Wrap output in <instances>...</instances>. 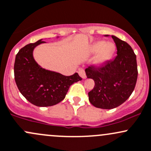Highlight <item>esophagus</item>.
Segmentation results:
<instances>
[{"label":"esophagus","mask_w":151,"mask_h":151,"mask_svg":"<svg viewBox=\"0 0 151 151\" xmlns=\"http://www.w3.org/2000/svg\"><path fill=\"white\" fill-rule=\"evenodd\" d=\"M78 73H79V74H80V76L81 77H82V78H83V79L86 78V74H85V71L83 69H79Z\"/></svg>","instance_id":"34e87169"}]
</instances>
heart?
Segmentation results:
<instances>
[{
    "label": "heart",
    "instance_id": "1",
    "mask_svg": "<svg viewBox=\"0 0 151 151\" xmlns=\"http://www.w3.org/2000/svg\"><path fill=\"white\" fill-rule=\"evenodd\" d=\"M114 43L111 42H105L104 41H98L91 47L93 53H98L95 60L97 65H102L108 61L113 55L114 51Z\"/></svg>",
    "mask_w": 151,
    "mask_h": 151
}]
</instances>
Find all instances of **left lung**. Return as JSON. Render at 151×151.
I'll return each instance as SVG.
<instances>
[{"mask_svg":"<svg viewBox=\"0 0 151 151\" xmlns=\"http://www.w3.org/2000/svg\"><path fill=\"white\" fill-rule=\"evenodd\" d=\"M105 36H109L106 35ZM117 49L114 60L101 67L89 66L85 69L88 78L95 86L88 93L89 101L95 107L112 109L127 101L135 88L137 80L136 55L127 42L112 35Z\"/></svg>","mask_w":151,"mask_h":151,"instance_id":"8db88e82","label":"left lung"}]
</instances>
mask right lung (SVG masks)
<instances>
[{
    "label": "right lung",
    "instance_id": "1",
    "mask_svg": "<svg viewBox=\"0 0 151 151\" xmlns=\"http://www.w3.org/2000/svg\"><path fill=\"white\" fill-rule=\"evenodd\" d=\"M40 40L19 50L14 63V79L19 90L29 102L40 107L54 106L65 98L69 87L82 80L77 73L64 76L42 69L33 58L37 45L45 42Z\"/></svg>",
    "mask_w": 151,
    "mask_h": 151
}]
</instances>
